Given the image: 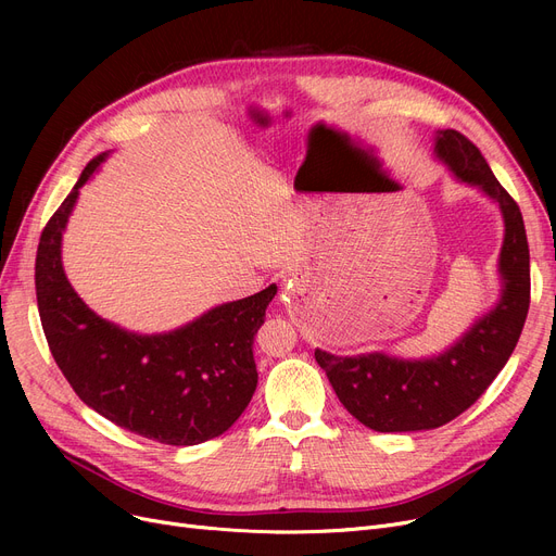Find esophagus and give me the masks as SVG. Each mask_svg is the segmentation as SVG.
<instances>
[{
	"instance_id": "esophagus-1",
	"label": "esophagus",
	"mask_w": 556,
	"mask_h": 556,
	"mask_svg": "<svg viewBox=\"0 0 556 556\" xmlns=\"http://www.w3.org/2000/svg\"><path fill=\"white\" fill-rule=\"evenodd\" d=\"M304 290V273H293V277L288 279V293H302Z\"/></svg>"
}]
</instances>
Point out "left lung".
I'll return each instance as SVG.
<instances>
[{"instance_id":"1","label":"left lung","mask_w":556,"mask_h":556,"mask_svg":"<svg viewBox=\"0 0 556 556\" xmlns=\"http://www.w3.org/2000/svg\"><path fill=\"white\" fill-rule=\"evenodd\" d=\"M432 155L459 185L491 200L503 216L501 295L440 354L338 356L315 349V361L327 371L340 403L376 432L432 430L471 407L507 365L530 308V248L518 204L495 180L478 146L462 132L434 130Z\"/></svg>"}]
</instances>
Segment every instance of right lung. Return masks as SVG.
Listing matches in <instances>:
<instances>
[{
  "label": "right lung",
  "mask_w": 556,
  "mask_h": 556,
  "mask_svg": "<svg viewBox=\"0 0 556 556\" xmlns=\"http://www.w3.org/2000/svg\"><path fill=\"white\" fill-rule=\"evenodd\" d=\"M108 155L83 168L40 237L36 295L42 329L55 365L85 405L146 440L195 446L223 434L248 407L258 381L254 336L277 286L162 333L128 331L97 315L65 275L63 233L80 189Z\"/></svg>",
  "instance_id": "obj_1"
}]
</instances>
